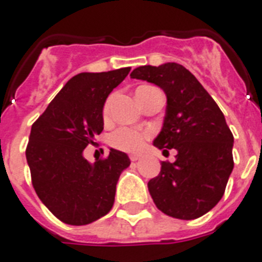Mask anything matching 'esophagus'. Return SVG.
I'll return each instance as SVG.
<instances>
[{"label": "esophagus", "instance_id": "esophagus-1", "mask_svg": "<svg viewBox=\"0 0 262 262\" xmlns=\"http://www.w3.org/2000/svg\"><path fill=\"white\" fill-rule=\"evenodd\" d=\"M140 157H141L140 155H130V161H137L140 160Z\"/></svg>", "mask_w": 262, "mask_h": 262}]
</instances>
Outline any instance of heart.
Returning a JSON list of instances; mask_svg holds the SVG:
<instances>
[{
  "mask_svg": "<svg viewBox=\"0 0 262 262\" xmlns=\"http://www.w3.org/2000/svg\"><path fill=\"white\" fill-rule=\"evenodd\" d=\"M109 114V101L104 107V116L107 117ZM149 133L145 130H140L137 127L121 126L117 130L113 132L111 136V144L114 148L125 151H137L144 146Z\"/></svg>",
  "mask_w": 262,
  "mask_h": 262,
  "instance_id": "obj_1",
  "label": "heart"
}]
</instances>
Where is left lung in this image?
Here are the masks:
<instances>
[{
  "label": "left lung",
  "instance_id": "8db88e82",
  "mask_svg": "<svg viewBox=\"0 0 262 262\" xmlns=\"http://www.w3.org/2000/svg\"><path fill=\"white\" fill-rule=\"evenodd\" d=\"M132 78L164 90L166 112L156 148L176 149L174 162H162L148 182L156 206L180 220H194L217 205L233 170V135L225 117L199 80L180 63L136 68ZM168 151V150H166Z\"/></svg>",
  "mask_w": 262,
  "mask_h": 262
}]
</instances>
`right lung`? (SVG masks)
<instances>
[{
    "mask_svg": "<svg viewBox=\"0 0 262 262\" xmlns=\"http://www.w3.org/2000/svg\"><path fill=\"white\" fill-rule=\"evenodd\" d=\"M130 68L72 77L32 125L26 161L43 205L69 225H86L112 209L126 153L111 149L90 164L83 149L104 129L105 101Z\"/></svg>",
    "mask_w": 262,
    "mask_h": 262,
    "instance_id": "right-lung-1",
    "label": "right lung"
}]
</instances>
